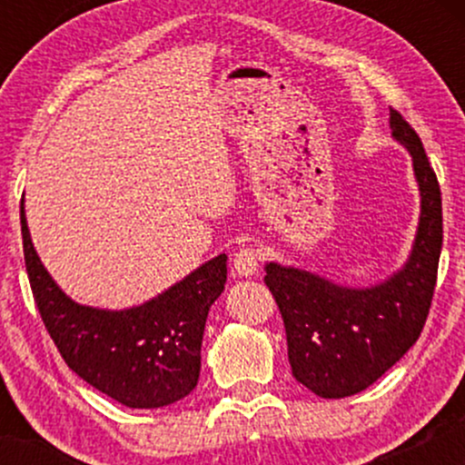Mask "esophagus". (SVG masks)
<instances>
[{
  "mask_svg": "<svg viewBox=\"0 0 465 465\" xmlns=\"http://www.w3.org/2000/svg\"><path fill=\"white\" fill-rule=\"evenodd\" d=\"M258 262H260V253L258 249L253 247H242L233 255V269H236L238 275L249 277L258 271Z\"/></svg>",
  "mask_w": 465,
  "mask_h": 465,
  "instance_id": "obj_1",
  "label": "esophagus"
}]
</instances>
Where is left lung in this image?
I'll use <instances>...</instances> for the list:
<instances>
[{"instance_id":"left-lung-1","label":"left lung","mask_w":465,"mask_h":465,"mask_svg":"<svg viewBox=\"0 0 465 465\" xmlns=\"http://www.w3.org/2000/svg\"><path fill=\"white\" fill-rule=\"evenodd\" d=\"M391 111V135L407 146L420 185L421 212L407 264L370 288L339 286L308 271L266 264L286 328L292 376L322 398L362 391L420 339L433 302L441 240V192L413 126Z\"/></svg>"}]
</instances>
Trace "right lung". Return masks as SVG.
<instances>
[{
	"label": "right lung",
	"mask_w": 465,
	"mask_h": 465,
	"mask_svg": "<svg viewBox=\"0 0 465 465\" xmlns=\"http://www.w3.org/2000/svg\"><path fill=\"white\" fill-rule=\"evenodd\" d=\"M25 271L45 330L84 382L129 409H159L199 382L203 330L227 282V255L192 271L154 300L126 311L72 302L36 255L21 201Z\"/></svg>",
	"instance_id": "obj_1"
}]
</instances>
